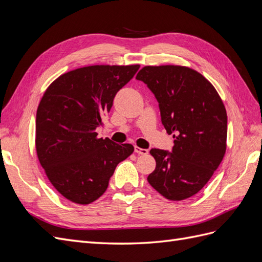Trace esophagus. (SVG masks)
Returning a JSON list of instances; mask_svg holds the SVG:
<instances>
[{
  "label": "esophagus",
  "mask_w": 262,
  "mask_h": 262,
  "mask_svg": "<svg viewBox=\"0 0 262 262\" xmlns=\"http://www.w3.org/2000/svg\"><path fill=\"white\" fill-rule=\"evenodd\" d=\"M134 152H136L137 154H140V155H146L148 153V149L136 146V147H134Z\"/></svg>",
  "instance_id": "obj_1"
}]
</instances>
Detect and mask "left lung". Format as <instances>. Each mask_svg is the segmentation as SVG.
Wrapping results in <instances>:
<instances>
[{
	"instance_id": "1",
	"label": "left lung",
	"mask_w": 262,
	"mask_h": 262,
	"mask_svg": "<svg viewBox=\"0 0 262 262\" xmlns=\"http://www.w3.org/2000/svg\"><path fill=\"white\" fill-rule=\"evenodd\" d=\"M136 78L154 94L164 128L175 139L171 152L149 150L156 167L147 181L166 199H188L205 186L224 157L223 101L207 78L186 67H144Z\"/></svg>"
}]
</instances>
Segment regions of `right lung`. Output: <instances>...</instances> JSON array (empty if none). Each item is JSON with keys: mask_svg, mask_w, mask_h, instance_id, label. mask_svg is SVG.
Returning <instances> with one entry per match:
<instances>
[{"mask_svg": "<svg viewBox=\"0 0 262 262\" xmlns=\"http://www.w3.org/2000/svg\"><path fill=\"white\" fill-rule=\"evenodd\" d=\"M140 66H92L58 77L46 91L36 115V149L52 186L77 204L104 194L117 165L134 150L97 138L116 94Z\"/></svg>", "mask_w": 262, "mask_h": 262, "instance_id": "obj_1", "label": "right lung"}]
</instances>
